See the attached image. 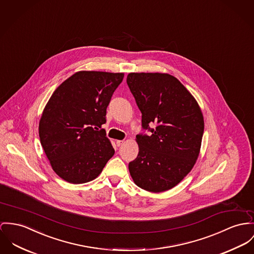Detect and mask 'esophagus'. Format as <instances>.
Segmentation results:
<instances>
[{
    "mask_svg": "<svg viewBox=\"0 0 254 254\" xmlns=\"http://www.w3.org/2000/svg\"><path fill=\"white\" fill-rule=\"evenodd\" d=\"M116 144H117L118 147L122 146V145L124 144V140H117V141H116Z\"/></svg>",
    "mask_w": 254,
    "mask_h": 254,
    "instance_id": "obj_1",
    "label": "esophagus"
}]
</instances>
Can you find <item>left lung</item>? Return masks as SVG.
Here are the masks:
<instances>
[{
	"mask_svg": "<svg viewBox=\"0 0 254 254\" xmlns=\"http://www.w3.org/2000/svg\"><path fill=\"white\" fill-rule=\"evenodd\" d=\"M128 88L142 113L137 134L139 153L128 163L137 186L161 192L177 186L188 175L199 156L204 132L201 109L178 79L167 73H129ZM155 124L152 129L150 125Z\"/></svg>",
	"mask_w": 254,
	"mask_h": 254,
	"instance_id": "left-lung-1",
	"label": "left lung"
}]
</instances>
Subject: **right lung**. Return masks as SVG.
I'll use <instances>...</instances> for the list:
<instances>
[{"label": "right lung", "mask_w": 254, "mask_h": 254, "mask_svg": "<svg viewBox=\"0 0 254 254\" xmlns=\"http://www.w3.org/2000/svg\"><path fill=\"white\" fill-rule=\"evenodd\" d=\"M124 73L78 71L48 100L39 126L44 153L55 173L71 184L96 179L113 149L101 126Z\"/></svg>", "instance_id": "1"}]
</instances>
